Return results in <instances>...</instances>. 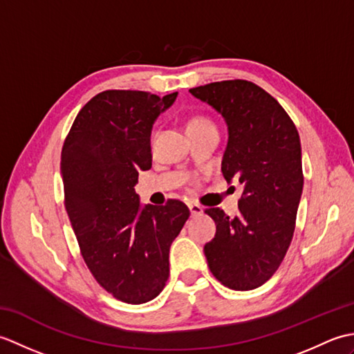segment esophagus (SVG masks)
Here are the masks:
<instances>
[{"mask_svg":"<svg viewBox=\"0 0 354 354\" xmlns=\"http://www.w3.org/2000/svg\"><path fill=\"white\" fill-rule=\"evenodd\" d=\"M189 208H190L192 216H201L202 213H204V208L198 204H194V202H189Z\"/></svg>","mask_w":354,"mask_h":354,"instance_id":"esophagus-1","label":"esophagus"}]
</instances>
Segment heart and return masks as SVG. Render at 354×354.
<instances>
[{"label": "heart", "mask_w": 354, "mask_h": 354, "mask_svg": "<svg viewBox=\"0 0 354 354\" xmlns=\"http://www.w3.org/2000/svg\"><path fill=\"white\" fill-rule=\"evenodd\" d=\"M207 124H212V123H209L207 118L196 115V117H192V118H189V122H187V124H185V129H187V131H190V129H198V127L207 126Z\"/></svg>", "instance_id": "1"}]
</instances>
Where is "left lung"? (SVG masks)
<instances>
[{"mask_svg": "<svg viewBox=\"0 0 354 354\" xmlns=\"http://www.w3.org/2000/svg\"><path fill=\"white\" fill-rule=\"evenodd\" d=\"M190 93L227 122L222 173L243 185L237 216L205 209L216 222L204 246L208 268L227 288L251 290L275 274L295 231L304 183L299 135L281 104L252 82H213Z\"/></svg>", "mask_w": 354, "mask_h": 354, "instance_id": "left-lung-1", "label": "left lung"}]
</instances>
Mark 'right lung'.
<instances>
[{
    "label": "right lung",
    "instance_id": "obj_1",
    "mask_svg": "<svg viewBox=\"0 0 354 354\" xmlns=\"http://www.w3.org/2000/svg\"><path fill=\"white\" fill-rule=\"evenodd\" d=\"M178 93L109 89L80 109L66 135L61 173L65 208L88 269L127 304L160 295L169 251L190 209L181 201L141 207L138 171L152 167L150 133Z\"/></svg>",
    "mask_w": 354,
    "mask_h": 354
}]
</instances>
